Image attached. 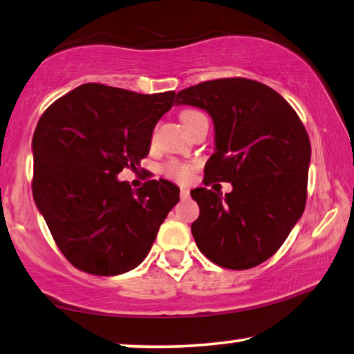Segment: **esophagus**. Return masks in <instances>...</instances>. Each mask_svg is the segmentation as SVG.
I'll return each mask as SVG.
<instances>
[{"instance_id": "obj_1", "label": "esophagus", "mask_w": 354, "mask_h": 354, "mask_svg": "<svg viewBox=\"0 0 354 354\" xmlns=\"http://www.w3.org/2000/svg\"><path fill=\"white\" fill-rule=\"evenodd\" d=\"M179 195H181V198H189V191L186 187H181V191H179Z\"/></svg>"}]
</instances>
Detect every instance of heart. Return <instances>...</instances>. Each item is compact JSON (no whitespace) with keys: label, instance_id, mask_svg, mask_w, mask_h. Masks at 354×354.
Returning <instances> with one entry per match:
<instances>
[{"label":"heart","instance_id":"1","mask_svg":"<svg viewBox=\"0 0 354 354\" xmlns=\"http://www.w3.org/2000/svg\"><path fill=\"white\" fill-rule=\"evenodd\" d=\"M197 114H200L198 111H192V109L183 111V114H181L183 122L186 124L189 119L194 118V115H197ZM194 168H195V163H192V162H183V160L173 159L163 165V173H165L167 176L176 179V181H179V183H186V181H189V178H191Z\"/></svg>","mask_w":354,"mask_h":354}]
</instances>
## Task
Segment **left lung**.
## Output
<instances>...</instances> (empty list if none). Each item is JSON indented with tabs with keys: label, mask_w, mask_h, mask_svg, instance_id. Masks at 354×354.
Segmentation results:
<instances>
[{
	"label": "left lung",
	"mask_w": 354,
	"mask_h": 354,
	"mask_svg": "<svg viewBox=\"0 0 354 354\" xmlns=\"http://www.w3.org/2000/svg\"><path fill=\"white\" fill-rule=\"evenodd\" d=\"M176 104L205 109L214 124V154L203 184L232 183L223 197L191 191L198 219L191 230L211 262L232 270L259 266L279 250L307 202L308 133L281 95L245 77L200 82L178 92Z\"/></svg>",
	"instance_id": "8db88e82"
}]
</instances>
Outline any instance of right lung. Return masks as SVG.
Instances as JSON below:
<instances>
[{
  "instance_id": "1",
  "label": "right lung",
  "mask_w": 354,
  "mask_h": 354,
  "mask_svg": "<svg viewBox=\"0 0 354 354\" xmlns=\"http://www.w3.org/2000/svg\"><path fill=\"white\" fill-rule=\"evenodd\" d=\"M175 92L143 95L82 84L44 111L33 143V197L63 256L98 277L138 267L179 189L151 179L131 189L118 175L136 171Z\"/></svg>"
}]
</instances>
